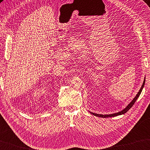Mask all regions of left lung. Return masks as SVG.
I'll return each instance as SVG.
<instances>
[{
	"mask_svg": "<svg viewBox=\"0 0 150 150\" xmlns=\"http://www.w3.org/2000/svg\"><path fill=\"white\" fill-rule=\"evenodd\" d=\"M145 82H146V78H145V79L144 80V82H143V84H142V87L140 88V90H139V92H137V94H136V97H135L133 100H132V101L129 103V104L127 105V106L125 108L124 110H122V111L118 112L117 113H114V114H105V115H103V114H95V113H93V112H90L92 115H94V116H98V117H114V116H120V115H122V114H124L125 113H126L128 110L131 108L133 106V105L134 104V103L136 102V101L137 100V98L139 96V95H140L141 92L142 91V89H143V88L145 85Z\"/></svg>",
	"mask_w": 150,
	"mask_h": 150,
	"instance_id": "1",
	"label": "left lung"
}]
</instances>
